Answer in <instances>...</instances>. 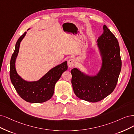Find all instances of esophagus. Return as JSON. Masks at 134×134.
<instances>
[{
	"label": "esophagus",
	"instance_id": "esophagus-1",
	"mask_svg": "<svg viewBox=\"0 0 134 134\" xmlns=\"http://www.w3.org/2000/svg\"><path fill=\"white\" fill-rule=\"evenodd\" d=\"M76 63V58H73L69 59L68 61V67H70V68L73 67V66L75 65Z\"/></svg>",
	"mask_w": 134,
	"mask_h": 134
}]
</instances>
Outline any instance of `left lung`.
<instances>
[{"mask_svg":"<svg viewBox=\"0 0 134 134\" xmlns=\"http://www.w3.org/2000/svg\"><path fill=\"white\" fill-rule=\"evenodd\" d=\"M103 29V33L97 41L102 59L101 68L97 75H85L76 68L71 71V83L76 96L91 102L100 101L113 92L121 69L117 38L105 25Z\"/></svg>","mask_w":134,"mask_h":134,"instance_id":"1","label":"left lung"}]
</instances>
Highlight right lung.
Wrapping results in <instances>:
<instances>
[{"instance_id":"right-lung-1","label":"right lung","mask_w":134,"mask_h":134,"mask_svg":"<svg viewBox=\"0 0 134 134\" xmlns=\"http://www.w3.org/2000/svg\"><path fill=\"white\" fill-rule=\"evenodd\" d=\"M24 32L17 41L15 48L10 62V78L12 84L21 98L31 103H42L49 100L52 97L54 86L61 77L63 72L67 70V62L65 61L52 68L37 81L28 82L18 75L15 70V59L19 52L20 42L26 34Z\"/></svg>"}]
</instances>
